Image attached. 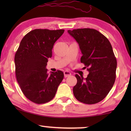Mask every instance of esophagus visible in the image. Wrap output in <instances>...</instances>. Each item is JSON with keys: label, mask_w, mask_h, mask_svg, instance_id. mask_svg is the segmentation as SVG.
I'll return each mask as SVG.
<instances>
[{"label": "esophagus", "mask_w": 131, "mask_h": 131, "mask_svg": "<svg viewBox=\"0 0 131 131\" xmlns=\"http://www.w3.org/2000/svg\"><path fill=\"white\" fill-rule=\"evenodd\" d=\"M64 77H65V78H67V77L71 76V73L69 72V71H65L64 72Z\"/></svg>", "instance_id": "1"}]
</instances>
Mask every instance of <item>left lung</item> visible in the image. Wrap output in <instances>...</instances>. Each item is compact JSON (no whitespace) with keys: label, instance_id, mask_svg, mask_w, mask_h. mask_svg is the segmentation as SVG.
Returning <instances> with one entry per match:
<instances>
[{"label":"left lung","instance_id":"1","mask_svg":"<svg viewBox=\"0 0 131 131\" xmlns=\"http://www.w3.org/2000/svg\"><path fill=\"white\" fill-rule=\"evenodd\" d=\"M68 33L78 43L82 53L80 62L89 71L86 78L76 74L73 87L75 98L81 103L94 104L102 101L116 79L117 61L108 39L92 28H78Z\"/></svg>","mask_w":131,"mask_h":131}]
</instances>
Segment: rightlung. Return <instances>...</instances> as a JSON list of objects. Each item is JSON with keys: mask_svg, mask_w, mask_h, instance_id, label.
Returning a JSON list of instances; mask_svg holds the SVG:
<instances>
[{"mask_svg": "<svg viewBox=\"0 0 131 131\" xmlns=\"http://www.w3.org/2000/svg\"><path fill=\"white\" fill-rule=\"evenodd\" d=\"M64 30L35 29L24 36L15 55V74L25 96L36 104L52 100L63 80L60 70L49 75L46 69L55 42Z\"/></svg>", "mask_w": 131, "mask_h": 131, "instance_id": "add662e5", "label": "right lung"}]
</instances>
